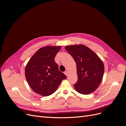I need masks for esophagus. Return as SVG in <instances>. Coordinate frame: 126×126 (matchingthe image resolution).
Masks as SVG:
<instances>
[{
	"label": "esophagus",
	"instance_id": "esophagus-1",
	"mask_svg": "<svg viewBox=\"0 0 126 126\" xmlns=\"http://www.w3.org/2000/svg\"><path fill=\"white\" fill-rule=\"evenodd\" d=\"M64 74H65L67 76H68V71H64Z\"/></svg>",
	"mask_w": 126,
	"mask_h": 126
}]
</instances>
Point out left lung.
<instances>
[{
  "label": "left lung",
  "instance_id": "1",
  "mask_svg": "<svg viewBox=\"0 0 126 126\" xmlns=\"http://www.w3.org/2000/svg\"><path fill=\"white\" fill-rule=\"evenodd\" d=\"M76 63L78 81L74 85L75 90L83 94L93 93L100 85L104 73V64L92 50L83 45L65 47Z\"/></svg>",
  "mask_w": 126,
  "mask_h": 126
}]
</instances>
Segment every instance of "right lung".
I'll list each match as a JSON object with an SVG mask.
<instances>
[{
    "label": "right lung",
    "instance_id": "right-lung-1",
    "mask_svg": "<svg viewBox=\"0 0 126 126\" xmlns=\"http://www.w3.org/2000/svg\"><path fill=\"white\" fill-rule=\"evenodd\" d=\"M61 46H45L38 49L30 59L25 74L28 85L36 93L48 96L55 93L66 76L58 69L55 57Z\"/></svg>",
    "mask_w": 126,
    "mask_h": 126
}]
</instances>
